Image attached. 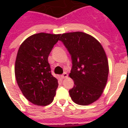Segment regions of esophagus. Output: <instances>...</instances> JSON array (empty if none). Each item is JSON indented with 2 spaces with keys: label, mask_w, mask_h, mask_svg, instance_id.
<instances>
[{
  "label": "esophagus",
  "mask_w": 128,
  "mask_h": 128,
  "mask_svg": "<svg viewBox=\"0 0 128 128\" xmlns=\"http://www.w3.org/2000/svg\"><path fill=\"white\" fill-rule=\"evenodd\" d=\"M68 78V74L67 73H64V74L61 75V78L62 79H64V78Z\"/></svg>",
  "instance_id": "1"
}]
</instances>
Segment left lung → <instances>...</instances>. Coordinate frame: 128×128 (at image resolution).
Returning a JSON list of instances; mask_svg holds the SVG:
<instances>
[{
	"label": "left lung",
	"mask_w": 128,
	"mask_h": 128,
	"mask_svg": "<svg viewBox=\"0 0 128 128\" xmlns=\"http://www.w3.org/2000/svg\"><path fill=\"white\" fill-rule=\"evenodd\" d=\"M60 40L72 58L69 76L74 86L69 90L70 97L79 105L91 104L99 99L107 83L109 66L105 50L94 37L82 32L64 33Z\"/></svg>",
	"instance_id": "left-lung-1"
}]
</instances>
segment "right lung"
<instances>
[{"label": "right lung", "mask_w": 128, "mask_h": 128, "mask_svg": "<svg viewBox=\"0 0 128 128\" xmlns=\"http://www.w3.org/2000/svg\"><path fill=\"white\" fill-rule=\"evenodd\" d=\"M61 34L40 32L28 37L19 47L15 62L17 84L24 97L37 106L52 103L58 86L48 58Z\"/></svg>", "instance_id": "add662e5"}]
</instances>
